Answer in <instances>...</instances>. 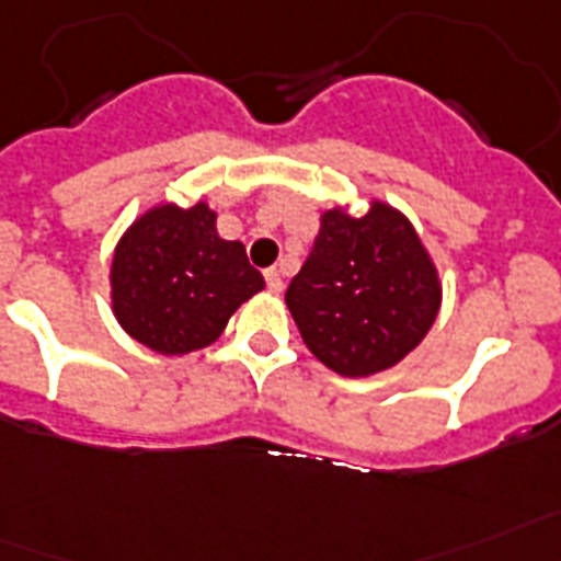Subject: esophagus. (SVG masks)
Segmentation results:
<instances>
[{"label":"esophagus","mask_w":561,"mask_h":561,"mask_svg":"<svg viewBox=\"0 0 561 561\" xmlns=\"http://www.w3.org/2000/svg\"><path fill=\"white\" fill-rule=\"evenodd\" d=\"M266 286H270V291L280 295V291H284V277H280V272L266 270Z\"/></svg>","instance_id":"34e87169"}]
</instances>
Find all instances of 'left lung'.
Segmentation results:
<instances>
[{"instance_id":"obj_1","label":"left lung","mask_w":561,"mask_h":561,"mask_svg":"<svg viewBox=\"0 0 561 561\" xmlns=\"http://www.w3.org/2000/svg\"><path fill=\"white\" fill-rule=\"evenodd\" d=\"M286 307L323 367L367 378L424 341L442 309V277L410 217L373 197L364 215L350 203L323 211Z\"/></svg>"}]
</instances>
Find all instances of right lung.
Returning <instances> with one entry per match:
<instances>
[{"instance_id": "1", "label": "right lung", "mask_w": 561, "mask_h": 561, "mask_svg": "<svg viewBox=\"0 0 561 561\" xmlns=\"http://www.w3.org/2000/svg\"><path fill=\"white\" fill-rule=\"evenodd\" d=\"M111 312L128 337L160 355H188L224 335L266 280L240 240L217 234L206 201L148 206L119 234L108 272Z\"/></svg>"}]
</instances>
